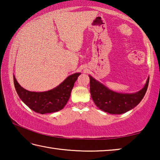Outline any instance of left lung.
Listing matches in <instances>:
<instances>
[{
	"mask_svg": "<svg viewBox=\"0 0 160 160\" xmlns=\"http://www.w3.org/2000/svg\"><path fill=\"white\" fill-rule=\"evenodd\" d=\"M90 93L94 104L99 109L112 114H121L133 109L144 97L147 91L149 78L141 90L134 94L118 93L108 89L90 76Z\"/></svg>",
	"mask_w": 160,
	"mask_h": 160,
	"instance_id": "8db88e82",
	"label": "left lung"
}]
</instances>
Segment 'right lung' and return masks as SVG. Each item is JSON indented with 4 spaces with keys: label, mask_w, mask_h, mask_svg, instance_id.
<instances>
[{
    "label": "right lung",
    "mask_w": 160,
    "mask_h": 160,
    "mask_svg": "<svg viewBox=\"0 0 160 160\" xmlns=\"http://www.w3.org/2000/svg\"><path fill=\"white\" fill-rule=\"evenodd\" d=\"M81 73H75L68 77L63 82L53 90L42 92H30L20 85L13 76L16 92L25 104L34 112L44 114L61 110L70 98L74 83Z\"/></svg>",
    "instance_id": "add662e5"
}]
</instances>
